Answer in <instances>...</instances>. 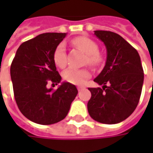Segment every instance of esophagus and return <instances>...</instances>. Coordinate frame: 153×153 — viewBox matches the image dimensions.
I'll list each match as a JSON object with an SVG mask.
<instances>
[{
	"instance_id": "1",
	"label": "esophagus",
	"mask_w": 153,
	"mask_h": 153,
	"mask_svg": "<svg viewBox=\"0 0 153 153\" xmlns=\"http://www.w3.org/2000/svg\"><path fill=\"white\" fill-rule=\"evenodd\" d=\"M84 88H84V87H83V86H79V87H78V90H79V91H82V90L84 89Z\"/></svg>"
}]
</instances>
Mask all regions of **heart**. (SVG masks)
<instances>
[{"instance_id":"b5f03b06","label":"heart","mask_w":153,"mask_h":153,"mask_svg":"<svg viewBox=\"0 0 153 153\" xmlns=\"http://www.w3.org/2000/svg\"><path fill=\"white\" fill-rule=\"evenodd\" d=\"M73 43L87 54V62L89 65H98L102 61L101 55L97 52L98 46L92 39L86 37H79L74 39ZM53 60L55 65L60 68H65L66 65V53L63 43H60L56 47L53 53ZM90 76L91 72L88 69H75L70 67L63 73L65 80L75 85H83Z\"/></svg>"}]
</instances>
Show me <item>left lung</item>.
I'll list each match as a JSON object with an SVG mask.
<instances>
[{"instance_id":"8db88e82","label":"left lung","mask_w":153,"mask_h":153,"mask_svg":"<svg viewBox=\"0 0 153 153\" xmlns=\"http://www.w3.org/2000/svg\"><path fill=\"white\" fill-rule=\"evenodd\" d=\"M94 34L105 44L106 65L94 82L102 88H88L90 116L97 122L113 125L134 112L141 96L143 70L136 49L115 33L96 30Z\"/></svg>"}]
</instances>
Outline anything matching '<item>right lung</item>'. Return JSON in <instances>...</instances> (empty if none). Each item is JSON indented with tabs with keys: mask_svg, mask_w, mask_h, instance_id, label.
<instances>
[{
	"mask_svg": "<svg viewBox=\"0 0 153 153\" xmlns=\"http://www.w3.org/2000/svg\"><path fill=\"white\" fill-rule=\"evenodd\" d=\"M66 33H46L19 46L10 66L15 102L29 120L51 125L65 118L78 94L74 84L61 83L56 90L47 88L49 82L60 83L53 60L56 47Z\"/></svg>",
	"mask_w": 153,
	"mask_h": 153,
	"instance_id": "obj_1",
	"label": "right lung"
}]
</instances>
